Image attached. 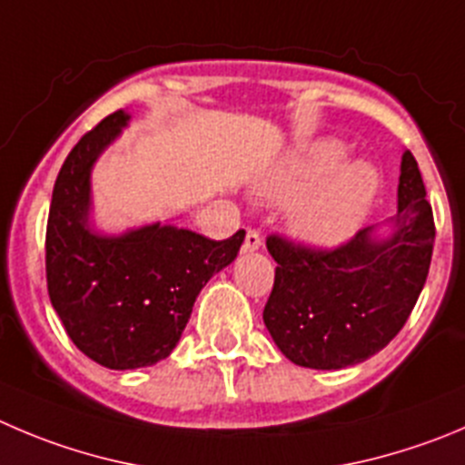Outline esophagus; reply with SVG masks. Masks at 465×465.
<instances>
[{
    "mask_svg": "<svg viewBox=\"0 0 465 465\" xmlns=\"http://www.w3.org/2000/svg\"><path fill=\"white\" fill-rule=\"evenodd\" d=\"M260 246H262V237H260L258 230H246L244 246H242V251H244V253H253V251H258Z\"/></svg>",
    "mask_w": 465,
    "mask_h": 465,
    "instance_id": "34e87169",
    "label": "esophagus"
}]
</instances>
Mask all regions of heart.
<instances>
[{"instance_id":"b5f03b06","label":"heart","mask_w":465,"mask_h":465,"mask_svg":"<svg viewBox=\"0 0 465 465\" xmlns=\"http://www.w3.org/2000/svg\"><path fill=\"white\" fill-rule=\"evenodd\" d=\"M349 148L338 139L303 143L287 154L258 183V193L269 203L301 198L292 210L290 228L311 246H335L353 235L379 193L377 171L365 162L347 163Z\"/></svg>"}]
</instances>
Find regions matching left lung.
<instances>
[{"label": "left lung", "instance_id": "8db88e82", "mask_svg": "<svg viewBox=\"0 0 465 465\" xmlns=\"http://www.w3.org/2000/svg\"><path fill=\"white\" fill-rule=\"evenodd\" d=\"M392 232L358 230L338 249L272 235L273 290L262 320L276 347L302 368L342 370L381 351L409 320L434 251V214L418 162L401 154Z\"/></svg>", "mask_w": 465, "mask_h": 465}]
</instances>
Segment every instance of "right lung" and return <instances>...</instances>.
Wrapping results in <instances>:
<instances>
[{
  "label": "right lung",
  "mask_w": 465,
  "mask_h": 465,
  "mask_svg": "<svg viewBox=\"0 0 465 465\" xmlns=\"http://www.w3.org/2000/svg\"><path fill=\"white\" fill-rule=\"evenodd\" d=\"M130 123L123 109L70 150L47 219V292L77 349L109 370L154 365L178 344L205 282L240 253L244 230L207 240L193 230L150 223L123 235L88 225L91 171Z\"/></svg>",
  "instance_id": "1"
}]
</instances>
